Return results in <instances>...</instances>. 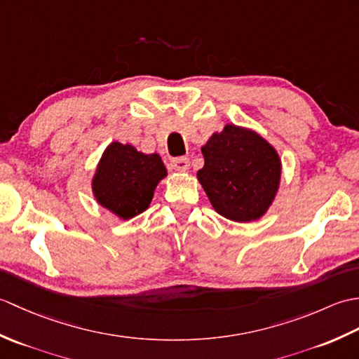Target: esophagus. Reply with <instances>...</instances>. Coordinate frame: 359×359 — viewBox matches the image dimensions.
<instances>
[{
	"mask_svg": "<svg viewBox=\"0 0 359 359\" xmlns=\"http://www.w3.org/2000/svg\"><path fill=\"white\" fill-rule=\"evenodd\" d=\"M171 166L175 171L187 172L189 170V160L187 157H175V158H172Z\"/></svg>",
	"mask_w": 359,
	"mask_h": 359,
	"instance_id": "1",
	"label": "esophagus"
}]
</instances>
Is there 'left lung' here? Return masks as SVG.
Returning a JSON list of instances; mask_svg holds the SVG:
<instances>
[{
    "label": "left lung",
    "mask_w": 359,
    "mask_h": 359,
    "mask_svg": "<svg viewBox=\"0 0 359 359\" xmlns=\"http://www.w3.org/2000/svg\"><path fill=\"white\" fill-rule=\"evenodd\" d=\"M205 165L197 180L220 216L245 224L270 210L280 185L276 148L255 129L228 123L202 144Z\"/></svg>",
    "instance_id": "1"
}]
</instances>
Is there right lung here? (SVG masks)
<instances>
[{
  "mask_svg": "<svg viewBox=\"0 0 359 359\" xmlns=\"http://www.w3.org/2000/svg\"><path fill=\"white\" fill-rule=\"evenodd\" d=\"M166 175L157 152L144 154L129 143L112 142L98 160L90 187L100 207L120 220H129L149 207Z\"/></svg>",
  "mask_w": 359,
  "mask_h": 359,
  "instance_id": "obj_1",
  "label": "right lung"
}]
</instances>
